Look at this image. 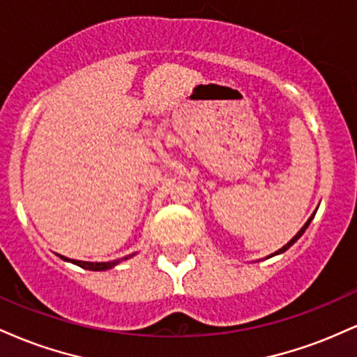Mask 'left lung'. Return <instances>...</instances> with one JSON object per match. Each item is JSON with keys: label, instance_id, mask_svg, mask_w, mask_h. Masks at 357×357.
<instances>
[{"label": "left lung", "instance_id": "8db88e82", "mask_svg": "<svg viewBox=\"0 0 357 357\" xmlns=\"http://www.w3.org/2000/svg\"><path fill=\"white\" fill-rule=\"evenodd\" d=\"M314 215H315V213H314ZM314 215H312V216H310V218H309V220H307V223L304 225V227H302V228H301V231H298V233H297V235H296V236H294V238L289 241V243H287V245H284V247H282L280 250H277V252H275V253H272V255H270V257H275V255H278V253H284V252H285V250H289L290 247H292V245H294V243H296V241H297L298 238H301V236H302V235H304V231L307 230V227H309V225H310V221H312V218H314ZM270 257H268V258H270Z\"/></svg>", "mask_w": 357, "mask_h": 357}]
</instances>
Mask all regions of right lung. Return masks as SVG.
<instances>
[{
	"mask_svg": "<svg viewBox=\"0 0 357 357\" xmlns=\"http://www.w3.org/2000/svg\"><path fill=\"white\" fill-rule=\"evenodd\" d=\"M132 255H134V253H132ZM132 255L121 258V260H127V258H130ZM60 258H61V260L72 261V264L79 265V267L85 268V270H96V272H102V270H109V268L116 267L119 261H121V260H112V261H82V260H70V258L61 257V255H60Z\"/></svg>",
	"mask_w": 357,
	"mask_h": 357,
	"instance_id": "add662e5",
	"label": "right lung"
}]
</instances>
